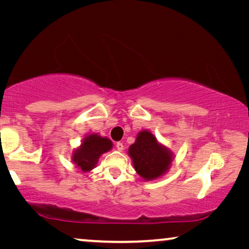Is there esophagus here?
Segmentation results:
<instances>
[{
	"label": "esophagus",
	"mask_w": 249,
	"mask_h": 249,
	"mask_svg": "<svg viewBox=\"0 0 249 249\" xmlns=\"http://www.w3.org/2000/svg\"><path fill=\"white\" fill-rule=\"evenodd\" d=\"M116 149L117 150H120V151H122L124 149V145H123V142H116Z\"/></svg>",
	"instance_id": "esophagus-1"
}]
</instances>
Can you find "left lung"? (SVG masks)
<instances>
[{
	"mask_svg": "<svg viewBox=\"0 0 249 249\" xmlns=\"http://www.w3.org/2000/svg\"><path fill=\"white\" fill-rule=\"evenodd\" d=\"M128 156L138 176L144 180L158 179L170 169L174 153L160 144L154 134L142 129L137 134L136 141L129 146Z\"/></svg>",
	"mask_w": 249,
	"mask_h": 249,
	"instance_id": "obj_1",
	"label": "left lung"
}]
</instances>
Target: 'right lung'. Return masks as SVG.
<instances>
[{
    "mask_svg": "<svg viewBox=\"0 0 249 249\" xmlns=\"http://www.w3.org/2000/svg\"><path fill=\"white\" fill-rule=\"evenodd\" d=\"M113 142L107 137H102L99 134L87 135L78 148L72 153V162L80 170L89 172L94 169L99 159L103 154L112 149Z\"/></svg>",
    "mask_w": 249,
    "mask_h": 249,
    "instance_id": "right-lung-1",
    "label": "right lung"
}]
</instances>
